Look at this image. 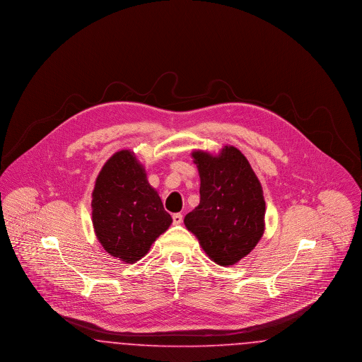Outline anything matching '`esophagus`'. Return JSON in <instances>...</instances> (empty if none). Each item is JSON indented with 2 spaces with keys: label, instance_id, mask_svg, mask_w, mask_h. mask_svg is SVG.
<instances>
[{
  "label": "esophagus",
  "instance_id": "34e87169",
  "mask_svg": "<svg viewBox=\"0 0 362 362\" xmlns=\"http://www.w3.org/2000/svg\"><path fill=\"white\" fill-rule=\"evenodd\" d=\"M173 224L179 225L183 221V216L180 213H175L173 216Z\"/></svg>",
  "mask_w": 362,
  "mask_h": 362
}]
</instances>
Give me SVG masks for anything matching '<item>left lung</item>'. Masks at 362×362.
I'll use <instances>...</instances> for the list:
<instances>
[{"label":"left lung","mask_w":362,"mask_h":362,"mask_svg":"<svg viewBox=\"0 0 362 362\" xmlns=\"http://www.w3.org/2000/svg\"><path fill=\"white\" fill-rule=\"evenodd\" d=\"M201 179L199 205L185 217L207 257L232 266L248 255L264 232L266 204L258 177L235 146L217 156L191 153Z\"/></svg>","instance_id":"8db88e82"}]
</instances>
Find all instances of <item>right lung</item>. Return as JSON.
<instances>
[{
	"label": "right lung",
	"instance_id": "obj_1",
	"mask_svg": "<svg viewBox=\"0 0 362 362\" xmlns=\"http://www.w3.org/2000/svg\"><path fill=\"white\" fill-rule=\"evenodd\" d=\"M92 223L98 240L114 258L136 263L148 254L173 218L130 151L111 156L92 192Z\"/></svg>",
	"mask_w": 362,
	"mask_h": 362
}]
</instances>
